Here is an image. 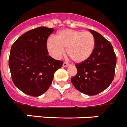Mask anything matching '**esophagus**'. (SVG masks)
Segmentation results:
<instances>
[{
    "label": "esophagus",
    "mask_w": 127,
    "mask_h": 127,
    "mask_svg": "<svg viewBox=\"0 0 127 127\" xmlns=\"http://www.w3.org/2000/svg\"><path fill=\"white\" fill-rule=\"evenodd\" d=\"M69 65V64L67 62H64V64H63V66L64 67H67Z\"/></svg>",
    "instance_id": "obj_1"
}]
</instances>
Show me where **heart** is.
<instances>
[{"mask_svg":"<svg viewBox=\"0 0 127 127\" xmlns=\"http://www.w3.org/2000/svg\"><path fill=\"white\" fill-rule=\"evenodd\" d=\"M95 47V38L89 31L73 29H64L56 35L50 37L46 42V48L50 54L56 59H59L64 53L72 60L77 63L87 60Z\"/></svg>","mask_w":127,"mask_h":127,"instance_id":"heart-1","label":"heart"}]
</instances>
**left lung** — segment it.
Segmentation results:
<instances>
[{
  "label": "left lung",
  "mask_w": 127,
  "mask_h": 127,
  "mask_svg": "<svg viewBox=\"0 0 127 127\" xmlns=\"http://www.w3.org/2000/svg\"><path fill=\"white\" fill-rule=\"evenodd\" d=\"M89 31L95 38L94 51L87 60L76 64L77 73L71 81L77 90L94 96L105 90L112 83L117 58L109 41L98 32Z\"/></svg>",
  "instance_id": "8db88e82"
}]
</instances>
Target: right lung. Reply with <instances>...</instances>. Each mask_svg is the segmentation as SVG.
<instances>
[{
	"mask_svg": "<svg viewBox=\"0 0 127 127\" xmlns=\"http://www.w3.org/2000/svg\"><path fill=\"white\" fill-rule=\"evenodd\" d=\"M52 28L39 27L20 36L12 44L8 65L14 85L25 94L39 96L51 85L62 61L48 56L46 41Z\"/></svg>",
	"mask_w": 127,
	"mask_h": 127,
	"instance_id": "right-lung-1",
	"label": "right lung"
}]
</instances>
